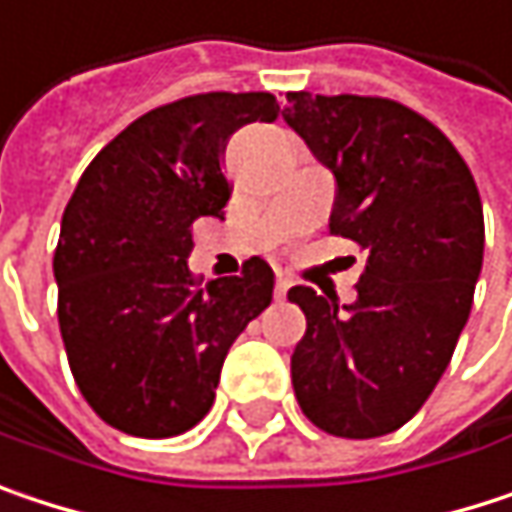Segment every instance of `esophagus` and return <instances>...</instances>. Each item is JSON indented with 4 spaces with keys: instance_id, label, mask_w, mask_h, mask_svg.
<instances>
[{
    "instance_id": "34e87169",
    "label": "esophagus",
    "mask_w": 512,
    "mask_h": 512,
    "mask_svg": "<svg viewBox=\"0 0 512 512\" xmlns=\"http://www.w3.org/2000/svg\"><path fill=\"white\" fill-rule=\"evenodd\" d=\"M288 277H283V274H277V286H274V294H277V300H286L288 294Z\"/></svg>"
}]
</instances>
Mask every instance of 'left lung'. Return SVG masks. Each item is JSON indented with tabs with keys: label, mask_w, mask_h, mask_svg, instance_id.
Segmentation results:
<instances>
[{
	"label": "left lung",
	"mask_w": 512,
	"mask_h": 512,
	"mask_svg": "<svg viewBox=\"0 0 512 512\" xmlns=\"http://www.w3.org/2000/svg\"><path fill=\"white\" fill-rule=\"evenodd\" d=\"M286 123L336 176L330 232L368 259L356 300L294 286L306 315L291 353L303 416L345 439L404 427L445 374L483 265L469 164L418 111L386 96L286 94Z\"/></svg>",
	"instance_id": "8db88e82"
}]
</instances>
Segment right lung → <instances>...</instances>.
Segmentation results:
<instances>
[{"label":"right lung","instance_id":"right-lung-1","mask_svg":"<svg viewBox=\"0 0 512 512\" xmlns=\"http://www.w3.org/2000/svg\"><path fill=\"white\" fill-rule=\"evenodd\" d=\"M277 96L194 94L159 105L82 173L52 259L58 327L79 392L105 424L144 439L191 430L215 404L232 342L274 297V271H188L197 218H221V153L247 123H274Z\"/></svg>","mask_w":512,"mask_h":512}]
</instances>
